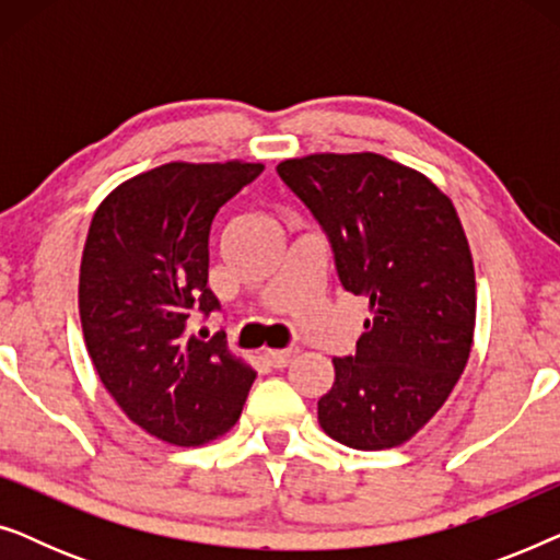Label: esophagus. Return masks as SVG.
Segmentation results:
<instances>
[{
	"instance_id": "34e87169",
	"label": "esophagus",
	"mask_w": 560,
	"mask_h": 560,
	"mask_svg": "<svg viewBox=\"0 0 560 560\" xmlns=\"http://www.w3.org/2000/svg\"><path fill=\"white\" fill-rule=\"evenodd\" d=\"M298 354V349H280V351H265V359L267 364H272L275 370H282V366H288L293 362Z\"/></svg>"
}]
</instances>
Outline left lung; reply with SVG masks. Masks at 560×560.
<instances>
[{
  "instance_id": "obj_1",
  "label": "left lung",
  "mask_w": 560,
  "mask_h": 560,
  "mask_svg": "<svg viewBox=\"0 0 560 560\" xmlns=\"http://www.w3.org/2000/svg\"><path fill=\"white\" fill-rule=\"evenodd\" d=\"M278 173L324 224L341 285L370 301L357 357L334 359L318 423L349 448L402 446L471 354L477 280L462 219L428 175L377 152H313Z\"/></svg>"
}]
</instances>
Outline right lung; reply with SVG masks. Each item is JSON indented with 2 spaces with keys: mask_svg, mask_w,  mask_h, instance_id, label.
<instances>
[{
  "mask_svg": "<svg viewBox=\"0 0 560 560\" xmlns=\"http://www.w3.org/2000/svg\"><path fill=\"white\" fill-rule=\"evenodd\" d=\"M262 163H165L121 180L83 244L79 313L94 370L119 410L173 446H203L242 416L257 372L224 339L188 331L219 301L209 282L217 211Z\"/></svg>",
  "mask_w": 560,
  "mask_h": 560,
  "instance_id": "right-lung-1",
  "label": "right lung"
}]
</instances>
